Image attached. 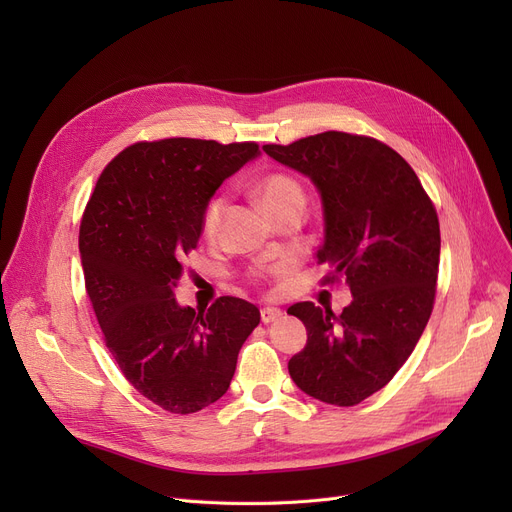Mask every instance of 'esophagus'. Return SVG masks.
Wrapping results in <instances>:
<instances>
[{
    "instance_id": "34e87169",
    "label": "esophagus",
    "mask_w": 512,
    "mask_h": 512,
    "mask_svg": "<svg viewBox=\"0 0 512 512\" xmlns=\"http://www.w3.org/2000/svg\"><path fill=\"white\" fill-rule=\"evenodd\" d=\"M280 317H282V311L278 307H263L261 309V321H263V324H272V321H276Z\"/></svg>"
}]
</instances>
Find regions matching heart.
I'll return each instance as SVG.
<instances>
[{
	"instance_id": "1",
	"label": "heart",
	"mask_w": 512,
	"mask_h": 512,
	"mask_svg": "<svg viewBox=\"0 0 512 512\" xmlns=\"http://www.w3.org/2000/svg\"><path fill=\"white\" fill-rule=\"evenodd\" d=\"M257 199L261 201L263 209L272 215L282 213L284 209L290 207H303L305 203V193L301 184L294 180L288 174H270L257 182L255 186ZM226 201L222 197H215L207 203L205 213H203V234L207 238H213L220 230L222 222V213H224Z\"/></svg>"
}]
</instances>
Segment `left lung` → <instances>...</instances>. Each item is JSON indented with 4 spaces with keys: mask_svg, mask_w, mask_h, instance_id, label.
<instances>
[{
    "mask_svg": "<svg viewBox=\"0 0 512 512\" xmlns=\"http://www.w3.org/2000/svg\"><path fill=\"white\" fill-rule=\"evenodd\" d=\"M263 151L317 188L324 207L317 263H330L328 282L344 276L353 294L340 315L313 303L288 307L307 328L288 373L321 402L359 405L405 365L432 315L438 213L413 168L375 139L328 130Z\"/></svg>",
    "mask_w": 512,
    "mask_h": 512,
    "instance_id": "8db88e82",
    "label": "left lung"
}]
</instances>
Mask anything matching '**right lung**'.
Masks as SVG:
<instances>
[{"instance_id": "obj_1", "label": "right lung", "mask_w": 512, "mask_h": 512, "mask_svg": "<svg viewBox=\"0 0 512 512\" xmlns=\"http://www.w3.org/2000/svg\"><path fill=\"white\" fill-rule=\"evenodd\" d=\"M257 155L255 143H137L107 164L80 222V263L105 344L124 378L176 415L226 394L240 346L261 319L236 297L207 311L174 299L207 203Z\"/></svg>"}]
</instances>
